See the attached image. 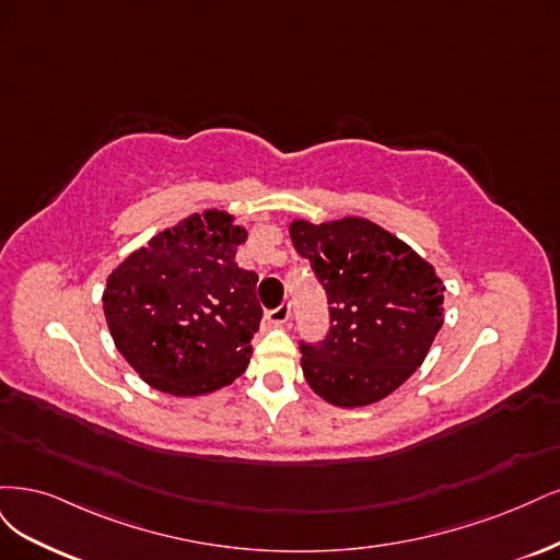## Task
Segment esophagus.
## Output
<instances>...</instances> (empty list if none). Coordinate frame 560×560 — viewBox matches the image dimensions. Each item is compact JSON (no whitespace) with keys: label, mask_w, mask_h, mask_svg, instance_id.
<instances>
[{"label":"esophagus","mask_w":560,"mask_h":560,"mask_svg":"<svg viewBox=\"0 0 560 560\" xmlns=\"http://www.w3.org/2000/svg\"><path fill=\"white\" fill-rule=\"evenodd\" d=\"M288 316H291V302H281L277 310L267 312V320L272 323V326H285Z\"/></svg>","instance_id":"34e87169"}]
</instances>
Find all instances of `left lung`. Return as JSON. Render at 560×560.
Listing matches in <instances>:
<instances>
[{
	"instance_id": "left-lung-1",
	"label": "left lung",
	"mask_w": 560,
	"mask_h": 560,
	"mask_svg": "<svg viewBox=\"0 0 560 560\" xmlns=\"http://www.w3.org/2000/svg\"><path fill=\"white\" fill-rule=\"evenodd\" d=\"M328 298L330 328L300 341L306 384L337 407L378 402L417 372L444 323V285L430 262L365 219L291 223Z\"/></svg>"
}]
</instances>
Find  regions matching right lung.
Returning a JSON list of instances; mask_svg holds the SVG:
<instances>
[{
  "label": "right lung",
  "mask_w": 560,
  "mask_h": 560,
  "mask_svg": "<svg viewBox=\"0 0 560 560\" xmlns=\"http://www.w3.org/2000/svg\"><path fill=\"white\" fill-rule=\"evenodd\" d=\"M244 242L232 215L205 211L114 269L104 316L143 382L170 395H205L246 370L262 306L258 275L234 262Z\"/></svg>",
  "instance_id": "1"
}]
</instances>
